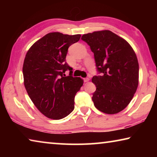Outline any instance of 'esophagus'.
Instances as JSON below:
<instances>
[{
	"label": "esophagus",
	"instance_id": "obj_1",
	"mask_svg": "<svg viewBox=\"0 0 157 157\" xmlns=\"http://www.w3.org/2000/svg\"><path fill=\"white\" fill-rule=\"evenodd\" d=\"M89 78H86L84 79V82H89Z\"/></svg>",
	"mask_w": 157,
	"mask_h": 157
}]
</instances>
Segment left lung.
<instances>
[{
  "mask_svg": "<svg viewBox=\"0 0 157 157\" xmlns=\"http://www.w3.org/2000/svg\"><path fill=\"white\" fill-rule=\"evenodd\" d=\"M81 39L94 52L100 74L92 78L96 86L92 97L94 106L107 114L120 112L131 102L139 84V66L134 50L109 30L83 34Z\"/></svg>",
  "mask_w": 157,
  "mask_h": 157,
  "instance_id": "1",
  "label": "left lung"
}]
</instances>
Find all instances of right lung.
<instances>
[{
    "label": "right lung",
    "mask_w": 157,
    "mask_h": 157,
    "mask_svg": "<svg viewBox=\"0 0 157 157\" xmlns=\"http://www.w3.org/2000/svg\"><path fill=\"white\" fill-rule=\"evenodd\" d=\"M80 36L48 33L35 42L25 55L23 66L25 89L36 107L49 118H65L75 107V96L84 82L73 76L66 57L69 46ZM68 70L70 73L66 76Z\"/></svg>",
    "instance_id": "1"
}]
</instances>
